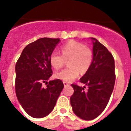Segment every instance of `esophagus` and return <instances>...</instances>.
<instances>
[{"mask_svg": "<svg viewBox=\"0 0 131 131\" xmlns=\"http://www.w3.org/2000/svg\"><path fill=\"white\" fill-rule=\"evenodd\" d=\"M63 84H64L65 86H69V84L68 83H67V82L66 81H63Z\"/></svg>", "mask_w": 131, "mask_h": 131, "instance_id": "esophagus-1", "label": "esophagus"}]
</instances>
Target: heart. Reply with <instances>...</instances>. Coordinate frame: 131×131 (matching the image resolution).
<instances>
[{"label":"heart","instance_id":"1","mask_svg":"<svg viewBox=\"0 0 131 131\" xmlns=\"http://www.w3.org/2000/svg\"><path fill=\"white\" fill-rule=\"evenodd\" d=\"M61 53L53 52L50 56V65L56 70L61 69L68 61V67L55 74V77L66 82H71L81 73L89 71L93 60V52L88 46L74 40H69L61 47Z\"/></svg>","mask_w":131,"mask_h":131}]
</instances>
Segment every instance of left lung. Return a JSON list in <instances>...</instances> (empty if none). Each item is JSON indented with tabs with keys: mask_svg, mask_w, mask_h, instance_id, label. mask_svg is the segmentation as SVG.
Returning <instances> with one entry per match:
<instances>
[{
	"mask_svg": "<svg viewBox=\"0 0 131 131\" xmlns=\"http://www.w3.org/2000/svg\"><path fill=\"white\" fill-rule=\"evenodd\" d=\"M93 60L89 71L79 81L88 86L72 84L73 94L70 102L73 112L84 120H92L102 113L107 106L115 81V62L112 53L94 38Z\"/></svg>",
	"mask_w": 131,
	"mask_h": 131,
	"instance_id": "1",
	"label": "left lung"
}]
</instances>
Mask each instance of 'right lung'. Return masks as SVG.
<instances>
[{
    "instance_id": "obj_1",
    "label": "right lung",
    "mask_w": 131,
    "mask_h": 131,
    "mask_svg": "<svg viewBox=\"0 0 131 131\" xmlns=\"http://www.w3.org/2000/svg\"><path fill=\"white\" fill-rule=\"evenodd\" d=\"M59 39L40 38L27 45L16 64L15 90L30 116L42 118L53 110L63 88L62 80L47 81L52 75L49 58ZM47 85L44 88L42 84Z\"/></svg>"
}]
</instances>
